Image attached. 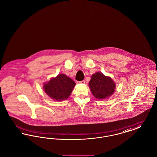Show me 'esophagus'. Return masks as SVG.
I'll return each mask as SVG.
<instances>
[{
	"instance_id": "34e87169",
	"label": "esophagus",
	"mask_w": 157,
	"mask_h": 157,
	"mask_svg": "<svg viewBox=\"0 0 157 157\" xmlns=\"http://www.w3.org/2000/svg\"><path fill=\"white\" fill-rule=\"evenodd\" d=\"M85 80H82V81H80V82H79V83L80 84H85Z\"/></svg>"
}]
</instances>
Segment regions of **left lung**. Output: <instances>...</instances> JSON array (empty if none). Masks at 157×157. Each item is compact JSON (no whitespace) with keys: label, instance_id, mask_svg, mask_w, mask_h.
I'll list each match as a JSON object with an SVG mask.
<instances>
[{"label":"left lung","instance_id":"8db88e82","mask_svg":"<svg viewBox=\"0 0 157 157\" xmlns=\"http://www.w3.org/2000/svg\"><path fill=\"white\" fill-rule=\"evenodd\" d=\"M89 86L93 95L97 99H107L116 89V83L110 77L104 75L100 72L93 74Z\"/></svg>","mask_w":157,"mask_h":157}]
</instances>
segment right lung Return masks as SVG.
Returning <instances> with one entry per match:
<instances>
[{"label":"right lung","instance_id":"obj_1","mask_svg":"<svg viewBox=\"0 0 157 157\" xmlns=\"http://www.w3.org/2000/svg\"><path fill=\"white\" fill-rule=\"evenodd\" d=\"M75 85V82L71 78L64 74H60L44 83L43 89L52 99L62 101L68 98Z\"/></svg>","mask_w":157,"mask_h":157}]
</instances>
